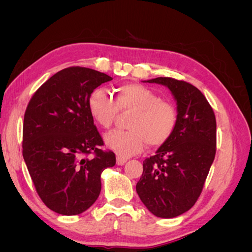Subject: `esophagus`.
Masks as SVG:
<instances>
[{
  "instance_id": "obj_1",
  "label": "esophagus",
  "mask_w": 252,
  "mask_h": 252,
  "mask_svg": "<svg viewBox=\"0 0 252 252\" xmlns=\"http://www.w3.org/2000/svg\"><path fill=\"white\" fill-rule=\"evenodd\" d=\"M126 162H127V159H126V158H121V157H117V164H118L119 166L124 165Z\"/></svg>"
}]
</instances>
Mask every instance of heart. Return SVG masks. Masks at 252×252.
<instances>
[{
    "label": "heart",
    "instance_id": "heart-1",
    "mask_svg": "<svg viewBox=\"0 0 252 252\" xmlns=\"http://www.w3.org/2000/svg\"><path fill=\"white\" fill-rule=\"evenodd\" d=\"M90 116L102 128H109L118 110L131 112L128 119L129 130H112L106 133V147L121 158L138 155L148 144L158 147L173 134L178 124L174 106L161 100L154 90L141 84H128L113 90V100L103 90H96L88 101Z\"/></svg>",
    "mask_w": 252,
    "mask_h": 252
}]
</instances>
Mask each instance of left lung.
I'll list each match as a JSON object with an SVG mask.
<instances>
[{
  "mask_svg": "<svg viewBox=\"0 0 252 252\" xmlns=\"http://www.w3.org/2000/svg\"><path fill=\"white\" fill-rule=\"evenodd\" d=\"M143 82L170 90L177 103L178 124L171 138L143 162L135 188L152 215L171 219L188 211L202 192L216 156V117L204 94L191 84L171 78Z\"/></svg>",
  "mask_w": 252,
  "mask_h": 252,
  "instance_id": "obj_1",
  "label": "left lung"
}]
</instances>
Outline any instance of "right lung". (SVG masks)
I'll return each mask as SVG.
<instances>
[{"mask_svg":"<svg viewBox=\"0 0 252 252\" xmlns=\"http://www.w3.org/2000/svg\"><path fill=\"white\" fill-rule=\"evenodd\" d=\"M112 78L85 67L53 74L30 100L23 125V158L37 194L63 216L86 211L100 195L102 172L116 165L90 116L94 90ZM94 153L93 159L85 158Z\"/></svg>","mask_w":252,"mask_h":252,"instance_id":"add662e5","label":"right lung"}]
</instances>
